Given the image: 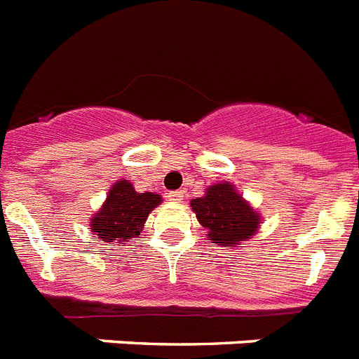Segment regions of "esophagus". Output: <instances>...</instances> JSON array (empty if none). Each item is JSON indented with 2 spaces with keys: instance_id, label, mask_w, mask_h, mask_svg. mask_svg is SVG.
I'll use <instances>...</instances> for the list:
<instances>
[{
  "instance_id": "34e87169",
  "label": "esophagus",
  "mask_w": 359,
  "mask_h": 359,
  "mask_svg": "<svg viewBox=\"0 0 359 359\" xmlns=\"http://www.w3.org/2000/svg\"><path fill=\"white\" fill-rule=\"evenodd\" d=\"M165 197H168V201H171V203H180V201L184 198V191H182V189H179V191H170Z\"/></svg>"
}]
</instances>
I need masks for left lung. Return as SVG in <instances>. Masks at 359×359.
<instances>
[{
	"mask_svg": "<svg viewBox=\"0 0 359 359\" xmlns=\"http://www.w3.org/2000/svg\"><path fill=\"white\" fill-rule=\"evenodd\" d=\"M191 212L206 230V239L219 246H239L257 233L261 213L231 182H217L203 197L189 201Z\"/></svg>",
	"mask_w": 359,
	"mask_h": 359,
	"instance_id": "left-lung-1",
	"label": "left lung"
}]
</instances>
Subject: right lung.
Masks as SVG:
<instances>
[{
  "label": "right lung",
  "mask_w": 359,
  "mask_h": 359,
  "mask_svg": "<svg viewBox=\"0 0 359 359\" xmlns=\"http://www.w3.org/2000/svg\"><path fill=\"white\" fill-rule=\"evenodd\" d=\"M161 203L162 197L158 194H138L129 180L120 179L111 186L100 210L91 217L89 230L104 243L128 246V243L140 236L147 215Z\"/></svg>",
  "instance_id": "add662e5"
}]
</instances>
